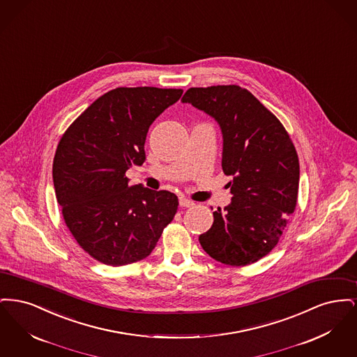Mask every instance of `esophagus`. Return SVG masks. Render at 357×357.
Masks as SVG:
<instances>
[{
	"instance_id": "1",
	"label": "esophagus",
	"mask_w": 357,
	"mask_h": 357,
	"mask_svg": "<svg viewBox=\"0 0 357 357\" xmlns=\"http://www.w3.org/2000/svg\"><path fill=\"white\" fill-rule=\"evenodd\" d=\"M179 204H181V207H192L195 204L192 201L187 199V198H181L179 199Z\"/></svg>"
}]
</instances>
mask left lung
Masks as SVG:
<instances>
[{"mask_svg": "<svg viewBox=\"0 0 357 357\" xmlns=\"http://www.w3.org/2000/svg\"><path fill=\"white\" fill-rule=\"evenodd\" d=\"M182 102L217 120L222 170L233 178L231 204L213 213L201 246L225 265L255 264L278 243L297 204L300 163L293 142L281 121L238 85L190 88Z\"/></svg>", "mask_w": 357, "mask_h": 357, "instance_id": "1", "label": "left lung"}]
</instances>
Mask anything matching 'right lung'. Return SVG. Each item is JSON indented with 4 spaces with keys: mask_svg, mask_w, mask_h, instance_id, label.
<instances>
[{
    "mask_svg": "<svg viewBox=\"0 0 357 357\" xmlns=\"http://www.w3.org/2000/svg\"><path fill=\"white\" fill-rule=\"evenodd\" d=\"M182 89L115 88L92 102L59 142L53 185L69 231L85 252L109 266L151 255L174 220L178 197L128 185L126 171L146 160L150 126Z\"/></svg>",
    "mask_w": 357,
    "mask_h": 357,
    "instance_id": "1",
    "label": "right lung"
}]
</instances>
